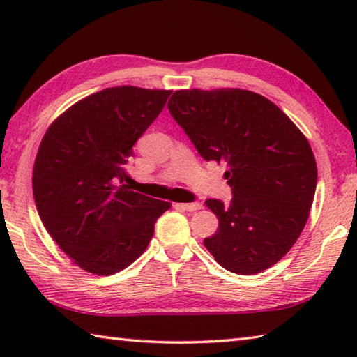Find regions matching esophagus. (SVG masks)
<instances>
[{
    "mask_svg": "<svg viewBox=\"0 0 357 357\" xmlns=\"http://www.w3.org/2000/svg\"><path fill=\"white\" fill-rule=\"evenodd\" d=\"M176 206L181 208V209H184V211H190V213H193V211L202 209L203 204L202 203H178Z\"/></svg>",
    "mask_w": 357,
    "mask_h": 357,
    "instance_id": "obj_1",
    "label": "esophagus"
}]
</instances>
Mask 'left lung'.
Listing matches in <instances>:
<instances>
[{
	"label": "left lung",
	"instance_id": "1",
	"mask_svg": "<svg viewBox=\"0 0 357 357\" xmlns=\"http://www.w3.org/2000/svg\"><path fill=\"white\" fill-rule=\"evenodd\" d=\"M168 110L204 160L227 164L233 198L206 200L219 228L204 247L229 273L271 268L309 219L318 174L309 140L279 107L247 89H179Z\"/></svg>",
	"mask_w": 357,
	"mask_h": 357
}]
</instances>
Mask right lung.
<instances>
[{
	"label": "right lung",
	"mask_w": 357,
	"mask_h": 357,
	"mask_svg": "<svg viewBox=\"0 0 357 357\" xmlns=\"http://www.w3.org/2000/svg\"><path fill=\"white\" fill-rule=\"evenodd\" d=\"M170 94L130 84L102 89L59 114L42 138L33 168L36 208L55 243L86 273L128 268L172 208L121 184L132 146Z\"/></svg>",
	"instance_id": "obj_1"
}]
</instances>
